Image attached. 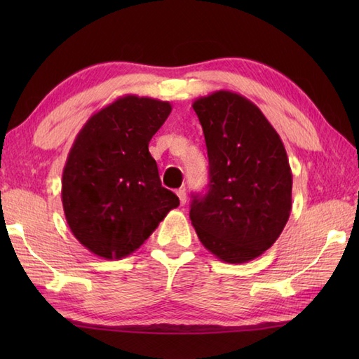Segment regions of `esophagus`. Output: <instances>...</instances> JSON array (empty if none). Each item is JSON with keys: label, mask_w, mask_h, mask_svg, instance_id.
I'll use <instances>...</instances> for the list:
<instances>
[{"label": "esophagus", "mask_w": 359, "mask_h": 359, "mask_svg": "<svg viewBox=\"0 0 359 359\" xmlns=\"http://www.w3.org/2000/svg\"><path fill=\"white\" fill-rule=\"evenodd\" d=\"M175 194H177L182 205L187 203V191H185V189H177V191H175Z\"/></svg>", "instance_id": "1"}]
</instances>
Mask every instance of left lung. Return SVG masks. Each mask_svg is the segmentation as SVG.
Wrapping results in <instances>:
<instances>
[{
  "label": "left lung",
  "mask_w": 359,
  "mask_h": 359,
  "mask_svg": "<svg viewBox=\"0 0 359 359\" xmlns=\"http://www.w3.org/2000/svg\"><path fill=\"white\" fill-rule=\"evenodd\" d=\"M210 188L194 197L189 219L202 245L226 264L261 256L292 211L293 175L276 129L257 106L231 90L199 97Z\"/></svg>",
  "instance_id": "obj_1"
}]
</instances>
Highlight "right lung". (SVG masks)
<instances>
[{
  "mask_svg": "<svg viewBox=\"0 0 359 359\" xmlns=\"http://www.w3.org/2000/svg\"><path fill=\"white\" fill-rule=\"evenodd\" d=\"M171 103L123 95L97 111L67 154L62 202L72 234L103 259L126 257L147 241L179 197L162 187L148 144Z\"/></svg>",
  "mask_w": 359,
  "mask_h": 359,
  "instance_id": "right-lung-1",
  "label": "right lung"
}]
</instances>
